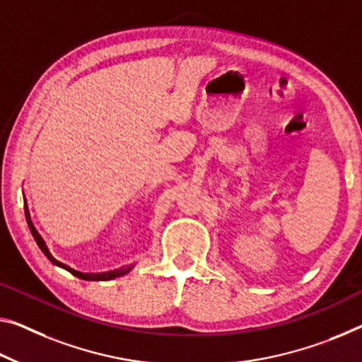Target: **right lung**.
Segmentation results:
<instances>
[{"instance_id":"obj_1","label":"right lung","mask_w":362,"mask_h":362,"mask_svg":"<svg viewBox=\"0 0 362 362\" xmlns=\"http://www.w3.org/2000/svg\"><path fill=\"white\" fill-rule=\"evenodd\" d=\"M25 218H27V225H29V228H30V233H32V236H33V239H35V243L38 244V247L42 249V252L47 255V257L52 260V262L54 264V265H59V267H63V269H66L68 272H71L72 275H77V276H81V275H84V274H81V272H77V270H74V269H71V267H68V265H64V264H61V262H58L57 259L53 257L52 254H49V251H48V247H47V244L43 243V239H42V236L38 235L37 233V230H35V226L32 225V221H30V215H29V210H27V207H25ZM87 276V275H86Z\"/></svg>"}]
</instances>
